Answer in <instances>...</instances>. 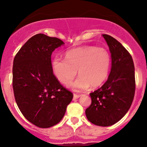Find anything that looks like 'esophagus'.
<instances>
[{
  "label": "esophagus",
  "instance_id": "obj_1",
  "mask_svg": "<svg viewBox=\"0 0 147 147\" xmlns=\"http://www.w3.org/2000/svg\"><path fill=\"white\" fill-rule=\"evenodd\" d=\"M80 96H81L80 94H76V93H74V99H76V98H80Z\"/></svg>",
  "mask_w": 147,
  "mask_h": 147
}]
</instances>
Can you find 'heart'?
Instances as JSON below:
<instances>
[{
  "label": "heart",
  "instance_id": "b5f03b06",
  "mask_svg": "<svg viewBox=\"0 0 147 147\" xmlns=\"http://www.w3.org/2000/svg\"><path fill=\"white\" fill-rule=\"evenodd\" d=\"M111 65V57L107 49L85 46L69 51L65 59L55 57L51 67L55 77L64 85L71 84L78 74L80 77L71 87L77 91L91 85L97 88L107 80Z\"/></svg>",
  "mask_w": 147,
  "mask_h": 147
}]
</instances>
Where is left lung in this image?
Wrapping results in <instances>:
<instances>
[{
	"label": "left lung",
	"instance_id": "1",
	"mask_svg": "<svg viewBox=\"0 0 147 147\" xmlns=\"http://www.w3.org/2000/svg\"><path fill=\"white\" fill-rule=\"evenodd\" d=\"M110 49L112 67L107 82L90 93L91 104L85 110L92 124L108 127L124 117L132 103L136 90L135 66L128 51L113 37L103 34Z\"/></svg>",
	"mask_w": 147,
	"mask_h": 147
}]
</instances>
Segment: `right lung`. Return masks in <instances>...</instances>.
I'll use <instances>...</instances> for the list:
<instances>
[{"instance_id":"obj_1","label":"right lung","mask_w":147,"mask_h":147,"mask_svg":"<svg viewBox=\"0 0 147 147\" xmlns=\"http://www.w3.org/2000/svg\"><path fill=\"white\" fill-rule=\"evenodd\" d=\"M64 42L57 37L37 34L15 55L12 87L23 116L34 125L49 128L58 124L74 95L62 86L51 67V54Z\"/></svg>"}]
</instances>
